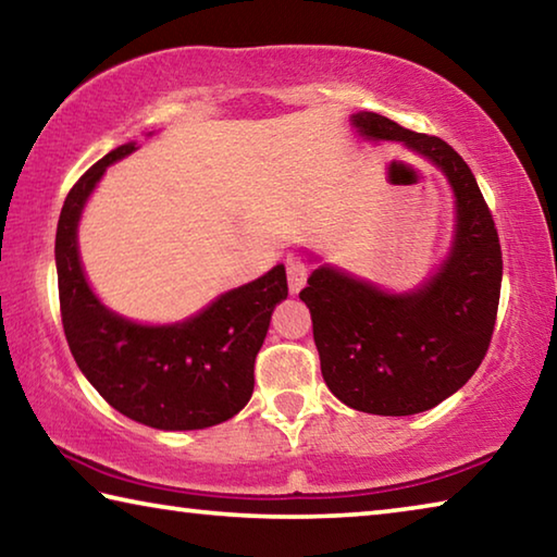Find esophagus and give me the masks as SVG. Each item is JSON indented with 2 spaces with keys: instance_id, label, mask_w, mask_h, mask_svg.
<instances>
[{
  "instance_id": "obj_1",
  "label": "esophagus",
  "mask_w": 557,
  "mask_h": 557,
  "mask_svg": "<svg viewBox=\"0 0 557 557\" xmlns=\"http://www.w3.org/2000/svg\"><path fill=\"white\" fill-rule=\"evenodd\" d=\"M312 275V265L305 260H289L287 262V282H289V292L297 295V292L307 285V277Z\"/></svg>"
}]
</instances>
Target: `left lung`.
I'll use <instances>...</instances> for the list:
<instances>
[{
  "instance_id": "1",
  "label": "left lung",
  "mask_w": 557,
  "mask_h": 557,
  "mask_svg": "<svg viewBox=\"0 0 557 557\" xmlns=\"http://www.w3.org/2000/svg\"><path fill=\"white\" fill-rule=\"evenodd\" d=\"M351 120L361 135L405 143L447 174L457 196L455 248L412 295H385L319 268L299 297L312 314L322 375L338 400L371 414L425 412L484 361L502 295V245L474 174L445 139L405 129L379 112Z\"/></svg>"
}]
</instances>
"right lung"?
I'll return each instance as SVG.
<instances>
[{
	"instance_id": "right-lung-1",
	"label": "right lung",
	"mask_w": 557,
	"mask_h": 557,
	"mask_svg": "<svg viewBox=\"0 0 557 557\" xmlns=\"http://www.w3.org/2000/svg\"><path fill=\"white\" fill-rule=\"evenodd\" d=\"M135 152L112 149L65 196L55 231V270L65 342L83 375L129 420L157 430H203L248 405L256 356L270 314L287 297L285 265L231 289L199 317L174 326H143L112 314L92 295L78 260V219L106 169Z\"/></svg>"
}]
</instances>
